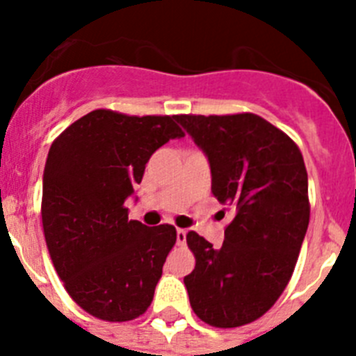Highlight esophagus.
Wrapping results in <instances>:
<instances>
[{
  "label": "esophagus",
  "mask_w": 356,
  "mask_h": 356,
  "mask_svg": "<svg viewBox=\"0 0 356 356\" xmlns=\"http://www.w3.org/2000/svg\"><path fill=\"white\" fill-rule=\"evenodd\" d=\"M185 238H187V232L184 228H176V242H178V246H184Z\"/></svg>",
  "instance_id": "1"
}]
</instances>
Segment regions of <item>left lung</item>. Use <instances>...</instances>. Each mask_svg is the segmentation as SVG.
Here are the masks:
<instances>
[{"label":"left lung","mask_w":356,"mask_h":356,"mask_svg":"<svg viewBox=\"0 0 356 356\" xmlns=\"http://www.w3.org/2000/svg\"><path fill=\"white\" fill-rule=\"evenodd\" d=\"M209 156L212 193L234 219L219 250L196 232L184 278L194 314L216 328L253 323L276 303L300 257L310 219L308 176L294 140L257 114L176 115Z\"/></svg>","instance_id":"8db88e82"}]
</instances>
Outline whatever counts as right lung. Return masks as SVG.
<instances>
[{
    "mask_svg": "<svg viewBox=\"0 0 356 356\" xmlns=\"http://www.w3.org/2000/svg\"><path fill=\"white\" fill-rule=\"evenodd\" d=\"M176 115L92 110L49 147L42 178V228L56 275L72 301L110 323L143 316L153 301L176 228L128 219L124 201L149 156L184 137Z\"/></svg>",
    "mask_w": 356,
    "mask_h": 356,
    "instance_id": "add662e5",
    "label": "right lung"
}]
</instances>
